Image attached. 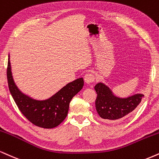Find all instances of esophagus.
<instances>
[{"label":"esophagus","instance_id":"esophagus-1","mask_svg":"<svg viewBox=\"0 0 159 159\" xmlns=\"http://www.w3.org/2000/svg\"><path fill=\"white\" fill-rule=\"evenodd\" d=\"M84 81L87 84H91L95 82V75L92 72H87L84 75Z\"/></svg>","mask_w":159,"mask_h":159}]
</instances>
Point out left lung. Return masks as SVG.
<instances>
[{
    "instance_id": "obj_1",
    "label": "left lung",
    "mask_w": 159,
    "mask_h": 159,
    "mask_svg": "<svg viewBox=\"0 0 159 159\" xmlns=\"http://www.w3.org/2000/svg\"><path fill=\"white\" fill-rule=\"evenodd\" d=\"M97 98L95 109L101 118L112 122L124 118L139 106L144 95L137 94L127 98L114 96L107 87L101 83L95 86Z\"/></svg>"
}]
</instances>
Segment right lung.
<instances>
[{"instance_id": "add662e5", "label": "right lung", "mask_w": 159, "mask_h": 159, "mask_svg": "<svg viewBox=\"0 0 159 159\" xmlns=\"http://www.w3.org/2000/svg\"><path fill=\"white\" fill-rule=\"evenodd\" d=\"M9 91L19 110L26 119L39 127L50 129L57 127L65 119L72 98L82 89L83 78H78L63 87L56 94L46 101H36L19 91L13 81L10 62L7 70Z\"/></svg>"}]
</instances>
